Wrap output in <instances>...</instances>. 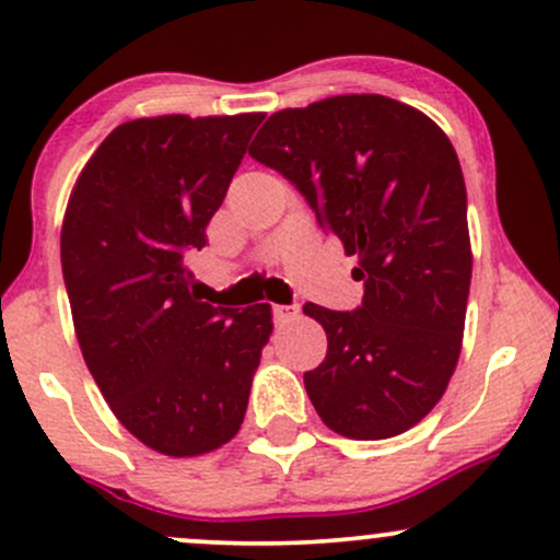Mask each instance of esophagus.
Wrapping results in <instances>:
<instances>
[{"label": "esophagus", "mask_w": 560, "mask_h": 560, "mask_svg": "<svg viewBox=\"0 0 560 560\" xmlns=\"http://www.w3.org/2000/svg\"><path fill=\"white\" fill-rule=\"evenodd\" d=\"M298 307L294 305H273V320L276 324H289V320L298 318Z\"/></svg>", "instance_id": "obj_1"}]
</instances>
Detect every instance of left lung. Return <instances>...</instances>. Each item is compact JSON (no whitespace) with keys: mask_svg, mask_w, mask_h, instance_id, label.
I'll use <instances>...</instances> for the list:
<instances>
[{"mask_svg":"<svg viewBox=\"0 0 560 560\" xmlns=\"http://www.w3.org/2000/svg\"><path fill=\"white\" fill-rule=\"evenodd\" d=\"M249 155L305 195L318 226L358 255L352 313L307 302L329 350L305 389L350 440H389L445 395L471 287L466 184L447 133L382 94H339L273 113Z\"/></svg>","mask_w":560,"mask_h":560,"instance_id":"left-lung-1","label":"left lung"}]
</instances>
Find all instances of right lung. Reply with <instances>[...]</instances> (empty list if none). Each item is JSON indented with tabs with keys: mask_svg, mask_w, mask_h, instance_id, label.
<instances>
[{
	"mask_svg": "<svg viewBox=\"0 0 560 560\" xmlns=\"http://www.w3.org/2000/svg\"><path fill=\"white\" fill-rule=\"evenodd\" d=\"M262 118L120 124L83 165L62 218V276L83 361L115 419L171 458L234 440L273 331L268 302L213 307L195 298L186 268Z\"/></svg>",
	"mask_w": 560,
	"mask_h": 560,
	"instance_id": "obj_1",
	"label": "right lung"
}]
</instances>
